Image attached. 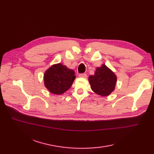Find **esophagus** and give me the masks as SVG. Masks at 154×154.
<instances>
[{
    "instance_id": "1",
    "label": "esophagus",
    "mask_w": 154,
    "mask_h": 154,
    "mask_svg": "<svg viewBox=\"0 0 154 154\" xmlns=\"http://www.w3.org/2000/svg\"><path fill=\"white\" fill-rule=\"evenodd\" d=\"M79 77L80 78H87V75L85 74V73H83V74H80L79 75Z\"/></svg>"
}]
</instances>
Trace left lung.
Listing matches in <instances>:
<instances>
[{"mask_svg": "<svg viewBox=\"0 0 154 154\" xmlns=\"http://www.w3.org/2000/svg\"><path fill=\"white\" fill-rule=\"evenodd\" d=\"M88 81L95 93L106 97L115 90L117 78L114 72L103 64L96 69L94 75L89 76Z\"/></svg>", "mask_w": 154, "mask_h": 154, "instance_id": "1", "label": "left lung"}]
</instances>
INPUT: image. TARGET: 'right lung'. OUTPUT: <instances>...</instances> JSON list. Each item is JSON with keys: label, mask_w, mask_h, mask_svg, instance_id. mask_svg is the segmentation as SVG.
<instances>
[{"label": "right lung", "mask_w": 154, "mask_h": 154, "mask_svg": "<svg viewBox=\"0 0 154 154\" xmlns=\"http://www.w3.org/2000/svg\"><path fill=\"white\" fill-rule=\"evenodd\" d=\"M75 78L74 70L61 63H57L52 65L45 71L44 82L49 92L61 94L70 88Z\"/></svg>", "instance_id": "add662e5"}]
</instances>
